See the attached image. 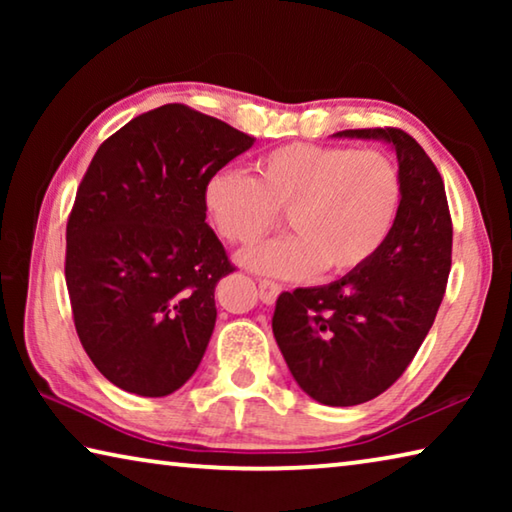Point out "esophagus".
Returning a JSON list of instances; mask_svg holds the SVG:
<instances>
[{
    "instance_id": "34e87169",
    "label": "esophagus",
    "mask_w": 512,
    "mask_h": 512,
    "mask_svg": "<svg viewBox=\"0 0 512 512\" xmlns=\"http://www.w3.org/2000/svg\"><path fill=\"white\" fill-rule=\"evenodd\" d=\"M277 293H280V284L273 280H259V298H262L266 305H273Z\"/></svg>"
}]
</instances>
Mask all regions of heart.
<instances>
[{"mask_svg": "<svg viewBox=\"0 0 512 512\" xmlns=\"http://www.w3.org/2000/svg\"><path fill=\"white\" fill-rule=\"evenodd\" d=\"M402 201V173L391 155L311 142L259 155L253 178L223 169L205 185V210L235 246L266 237L287 212L293 235L239 255L250 271L275 277L359 271L391 237Z\"/></svg>", "mask_w": 512, "mask_h": 512, "instance_id": "heart-1", "label": "heart"}]
</instances>
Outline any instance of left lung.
Here are the masks:
<instances>
[{
	"mask_svg": "<svg viewBox=\"0 0 512 512\" xmlns=\"http://www.w3.org/2000/svg\"><path fill=\"white\" fill-rule=\"evenodd\" d=\"M336 135L395 146L402 210L384 248L359 271L280 293L273 334L302 391L320 404L354 406L391 388L429 334L452 268V216L436 164L402 128Z\"/></svg>",
	"mask_w": 512,
	"mask_h": 512,
	"instance_id": "obj_1",
	"label": "left lung"
}]
</instances>
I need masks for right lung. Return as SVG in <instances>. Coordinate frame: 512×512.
Here are the masks:
<instances>
[{
	"instance_id": "obj_1",
	"label": "right lung",
	"mask_w": 512,
	"mask_h": 512,
	"mask_svg": "<svg viewBox=\"0 0 512 512\" xmlns=\"http://www.w3.org/2000/svg\"><path fill=\"white\" fill-rule=\"evenodd\" d=\"M253 142L167 103L94 153L67 219L65 282L83 350L121 391L164 397L201 363L216 282L235 271L205 223V185Z\"/></svg>"
}]
</instances>
